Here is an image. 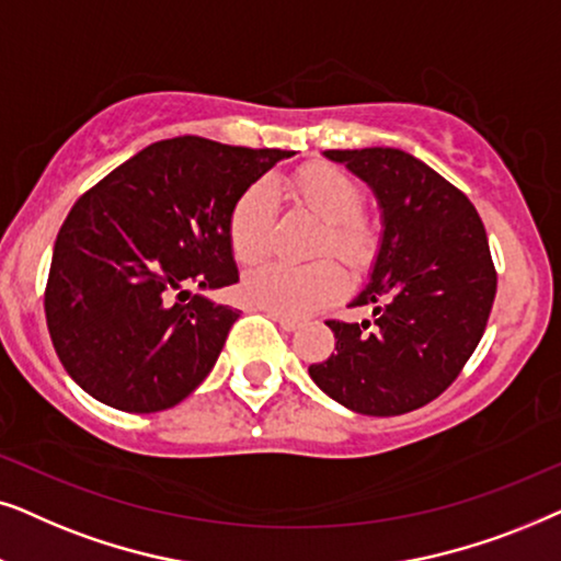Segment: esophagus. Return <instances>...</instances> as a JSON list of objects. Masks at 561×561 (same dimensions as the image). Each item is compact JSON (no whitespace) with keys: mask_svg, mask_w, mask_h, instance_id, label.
Returning a JSON list of instances; mask_svg holds the SVG:
<instances>
[{"mask_svg":"<svg viewBox=\"0 0 561 561\" xmlns=\"http://www.w3.org/2000/svg\"><path fill=\"white\" fill-rule=\"evenodd\" d=\"M268 316H272L274 320H276V323H279L282 328H285V331H289V333H293V331H297V328H300L302 323H300V320H297V318H293V316H285V312H274V310H268Z\"/></svg>","mask_w":561,"mask_h":561,"instance_id":"obj_1","label":"esophagus"}]
</instances>
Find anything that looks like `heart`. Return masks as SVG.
<instances>
[{"label": "heart", "mask_w": 561, "mask_h": 561, "mask_svg": "<svg viewBox=\"0 0 561 561\" xmlns=\"http://www.w3.org/2000/svg\"><path fill=\"white\" fill-rule=\"evenodd\" d=\"M295 197L323 220L318 253L335 251L351 266H367L377 253V228L362 213L364 192L346 171L333 163H305L293 176ZM276 218V190L268 179L251 184L230 213V249L238 261H256L272 245ZM346 289V272L333 256L293 264L272 259L251 266L241 293L251 305L305 316L323 308Z\"/></svg>", "instance_id": "1"}]
</instances>
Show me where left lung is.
Returning <instances> with one entry per match:
<instances>
[{
	"instance_id": "1",
	"label": "left lung",
	"mask_w": 561,
	"mask_h": 561,
	"mask_svg": "<svg viewBox=\"0 0 561 561\" xmlns=\"http://www.w3.org/2000/svg\"><path fill=\"white\" fill-rule=\"evenodd\" d=\"M375 190L382 245L371 282L351 308L375 320H325L335 354L310 377L362 415H402L436 400L480 343L497 293V272L474 205L400 148L325 151Z\"/></svg>"
}]
</instances>
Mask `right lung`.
<instances>
[{
	"instance_id": "obj_1",
	"label": "right lung",
	"mask_w": 561,
	"mask_h": 561,
	"mask_svg": "<svg viewBox=\"0 0 561 561\" xmlns=\"http://www.w3.org/2000/svg\"><path fill=\"white\" fill-rule=\"evenodd\" d=\"M293 151L182 136L151 144L81 194L54 245L46 323L81 390L159 413L210 375L238 310L186 287L238 282L230 213Z\"/></svg>"
}]
</instances>
